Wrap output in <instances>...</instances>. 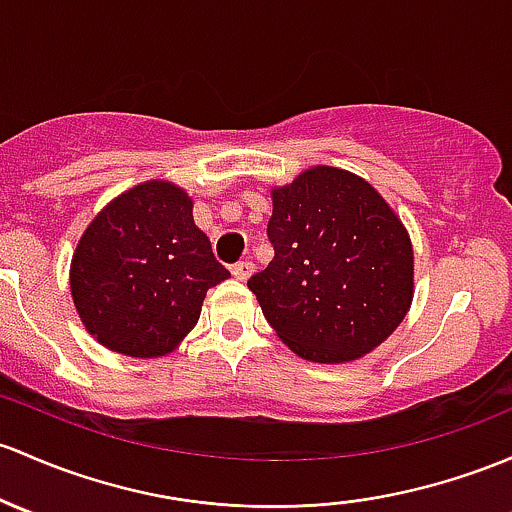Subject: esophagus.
<instances>
[{
  "label": "esophagus",
  "mask_w": 512,
  "mask_h": 512,
  "mask_svg": "<svg viewBox=\"0 0 512 512\" xmlns=\"http://www.w3.org/2000/svg\"><path fill=\"white\" fill-rule=\"evenodd\" d=\"M252 272H255V265H252L250 260H242V262H238V265L233 267V277L240 279V282H245V279H250Z\"/></svg>",
  "instance_id": "esophagus-1"
}]
</instances>
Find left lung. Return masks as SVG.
Masks as SVG:
<instances>
[{
  "label": "left lung",
  "mask_w": 512,
  "mask_h": 512,
  "mask_svg": "<svg viewBox=\"0 0 512 512\" xmlns=\"http://www.w3.org/2000/svg\"><path fill=\"white\" fill-rule=\"evenodd\" d=\"M267 235L274 260L247 287L299 358H363L410 311V233L378 188L351 171L319 164L274 186Z\"/></svg>",
  "instance_id": "1"
}]
</instances>
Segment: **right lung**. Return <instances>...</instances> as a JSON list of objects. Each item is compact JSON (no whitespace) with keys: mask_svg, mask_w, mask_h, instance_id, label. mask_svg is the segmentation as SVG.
I'll use <instances>...</instances> for the list:
<instances>
[{"mask_svg":"<svg viewBox=\"0 0 512 512\" xmlns=\"http://www.w3.org/2000/svg\"><path fill=\"white\" fill-rule=\"evenodd\" d=\"M230 272L193 223V198L154 179L112 198L80 235L71 294L85 331L129 358L176 351Z\"/></svg>","mask_w":512,"mask_h":512,"instance_id":"1","label":"right lung"}]
</instances>
